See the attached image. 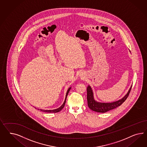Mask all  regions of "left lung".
I'll return each mask as SVG.
<instances>
[{
  "instance_id": "left-lung-1",
  "label": "left lung",
  "mask_w": 147,
  "mask_h": 147,
  "mask_svg": "<svg viewBox=\"0 0 147 147\" xmlns=\"http://www.w3.org/2000/svg\"><path fill=\"white\" fill-rule=\"evenodd\" d=\"M131 87L132 86H131L130 88H129L127 93L122 98L114 102L105 103L98 102L95 100L92 88L89 85H88L87 88V98L88 107L91 110L98 113H106L113 109H115L116 108L121 106L123 103L125 102L129 95Z\"/></svg>"
}]
</instances>
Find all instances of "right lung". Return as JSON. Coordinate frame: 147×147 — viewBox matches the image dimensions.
<instances>
[{"label":"right lung","mask_w":147,"mask_h":147,"mask_svg":"<svg viewBox=\"0 0 147 147\" xmlns=\"http://www.w3.org/2000/svg\"><path fill=\"white\" fill-rule=\"evenodd\" d=\"M71 87H69V88L68 89V90H67L66 95V97H65V101H64V102L63 103V104H62V105H61L60 107H59V108H58L57 109H53V110H44V109H40V111H44V112H47V113H58V112L61 111L62 110V109H63V108L65 106V103H66V98H67V95H68V93H69V90H71ZM38 109L39 110V109Z\"/></svg>","instance_id":"add662e5"}]
</instances>
